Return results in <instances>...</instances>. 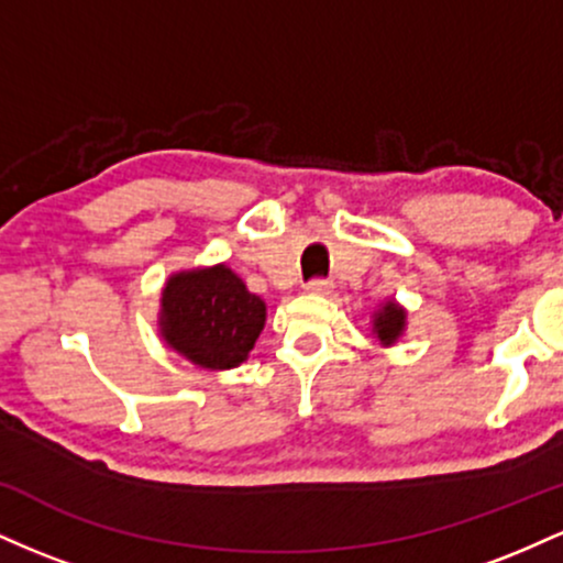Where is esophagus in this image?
<instances>
[{
	"label": "esophagus",
	"mask_w": 563,
	"mask_h": 563,
	"mask_svg": "<svg viewBox=\"0 0 563 563\" xmlns=\"http://www.w3.org/2000/svg\"><path fill=\"white\" fill-rule=\"evenodd\" d=\"M331 288H333V283H331V280H322V277H318V280H309V283H307V290H309V294H314V296L331 294Z\"/></svg>",
	"instance_id": "1"
}]
</instances>
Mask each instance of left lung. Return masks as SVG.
<instances>
[{
	"label": "left lung",
	"instance_id": "obj_1",
	"mask_svg": "<svg viewBox=\"0 0 563 563\" xmlns=\"http://www.w3.org/2000/svg\"><path fill=\"white\" fill-rule=\"evenodd\" d=\"M405 322H407L405 309L399 307L397 301H386L384 307L373 314V335H376L384 346H391L394 341L402 335Z\"/></svg>",
	"mask_w": 563,
	"mask_h": 563
}]
</instances>
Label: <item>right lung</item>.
I'll use <instances>...</instances> for the list:
<instances>
[{
  "label": "right lung",
  "instance_id": "obj_1",
  "mask_svg": "<svg viewBox=\"0 0 563 563\" xmlns=\"http://www.w3.org/2000/svg\"><path fill=\"white\" fill-rule=\"evenodd\" d=\"M264 320V301L228 264L174 273L161 290V335L206 371H230L249 360Z\"/></svg>",
  "mask_w": 563,
  "mask_h": 563
}]
</instances>
